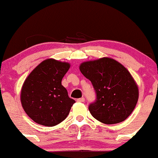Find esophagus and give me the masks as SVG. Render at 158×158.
I'll return each instance as SVG.
<instances>
[{
    "label": "esophagus",
    "mask_w": 158,
    "mask_h": 158,
    "mask_svg": "<svg viewBox=\"0 0 158 158\" xmlns=\"http://www.w3.org/2000/svg\"><path fill=\"white\" fill-rule=\"evenodd\" d=\"M77 102H85V98L82 97V98H79V99H77Z\"/></svg>",
    "instance_id": "esophagus-1"
}]
</instances>
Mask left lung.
Listing matches in <instances>:
<instances>
[{
  "label": "left lung",
  "mask_w": 158,
  "mask_h": 158,
  "mask_svg": "<svg viewBox=\"0 0 158 158\" xmlns=\"http://www.w3.org/2000/svg\"><path fill=\"white\" fill-rule=\"evenodd\" d=\"M82 74L92 82L96 94L89 106L92 116L106 124L125 120L137 105L138 87L123 65L110 58L82 62Z\"/></svg>",
  "instance_id": "obj_1"
}]
</instances>
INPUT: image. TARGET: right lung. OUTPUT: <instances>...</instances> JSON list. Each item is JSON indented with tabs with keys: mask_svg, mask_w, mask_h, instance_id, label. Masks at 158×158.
Segmentation results:
<instances>
[{
	"mask_svg": "<svg viewBox=\"0 0 158 158\" xmlns=\"http://www.w3.org/2000/svg\"><path fill=\"white\" fill-rule=\"evenodd\" d=\"M69 68V63L48 59L41 62L25 79L21 89V105L35 123L53 127L69 115L76 101L69 97L62 79Z\"/></svg>",
	"mask_w": 158,
	"mask_h": 158,
	"instance_id": "right-lung-1",
	"label": "right lung"
}]
</instances>
